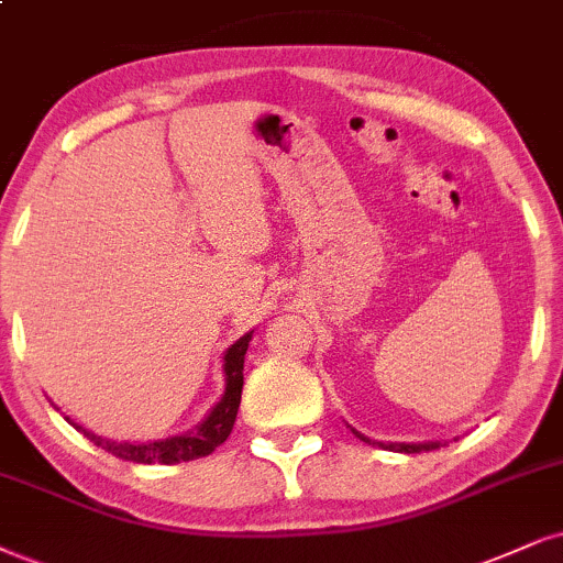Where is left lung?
Segmentation results:
<instances>
[{
	"mask_svg": "<svg viewBox=\"0 0 563 563\" xmlns=\"http://www.w3.org/2000/svg\"><path fill=\"white\" fill-rule=\"evenodd\" d=\"M352 430H355V428H352ZM355 435H357V439H363L365 443H373V446H380V449H388V451H405V454H420V451H433V449L441 446V441H426V443H384V441H371V439H367V435L357 433V430H355Z\"/></svg>",
	"mask_w": 563,
	"mask_h": 563,
	"instance_id": "8db88e82",
	"label": "left lung"
}]
</instances>
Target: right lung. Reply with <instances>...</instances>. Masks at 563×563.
Listing matches in <instances>:
<instances>
[{"label":"right lung","instance_id":"right-lung-1","mask_svg":"<svg viewBox=\"0 0 563 563\" xmlns=\"http://www.w3.org/2000/svg\"><path fill=\"white\" fill-rule=\"evenodd\" d=\"M253 331L245 336H240L229 350L224 352V394L217 405L211 407V412L206 415V420L187 430L183 435H172L164 441H148V443H130V441H109L101 435L90 433L82 426H73L80 430L82 435H88V441H93L96 446H101L109 454L120 456V460L137 462V464H179V462H192L200 456H208L213 449L221 446L229 439L234 428V418H238L240 399H242V367H245V352ZM69 420V418H67Z\"/></svg>","mask_w":563,"mask_h":563}]
</instances>
